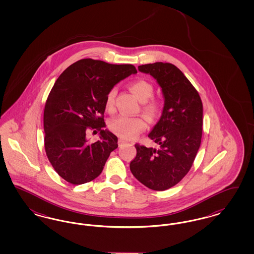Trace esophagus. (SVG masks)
Listing matches in <instances>:
<instances>
[{"instance_id":"34e87169","label":"esophagus","mask_w":254,"mask_h":254,"mask_svg":"<svg viewBox=\"0 0 254 254\" xmlns=\"http://www.w3.org/2000/svg\"><path fill=\"white\" fill-rule=\"evenodd\" d=\"M118 144H119L120 146H122V145H128V142H127L126 140H124V139L120 138V139H119V141H118Z\"/></svg>"}]
</instances>
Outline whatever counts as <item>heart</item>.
<instances>
[{"label": "heart", "instance_id": "heart-1", "mask_svg": "<svg viewBox=\"0 0 254 254\" xmlns=\"http://www.w3.org/2000/svg\"><path fill=\"white\" fill-rule=\"evenodd\" d=\"M129 89L135 94L143 104L142 110L150 119L157 118L162 110L161 101L152 97L153 85L145 80H137L128 85ZM114 99L115 90H110L106 99V107L109 111L114 110ZM146 127L145 119L142 117H128V116H117L109 122V128L111 131L116 133L125 139H133L139 135Z\"/></svg>", "mask_w": 254, "mask_h": 254}]
</instances>
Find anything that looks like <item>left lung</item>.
<instances>
[{
    "label": "left lung",
    "mask_w": 254,
    "mask_h": 254,
    "mask_svg": "<svg viewBox=\"0 0 254 254\" xmlns=\"http://www.w3.org/2000/svg\"><path fill=\"white\" fill-rule=\"evenodd\" d=\"M138 69L156 79L165 105L148 134L159 147L136 144L137 154L129 168L146 188L162 191L178 184L192 167L202 139L203 104L192 84L174 64L157 62L139 65Z\"/></svg>",
    "instance_id": "obj_1"
}]
</instances>
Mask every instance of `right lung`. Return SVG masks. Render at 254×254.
Returning a JSON list of instances; mask_svg holds the SVG:
<instances>
[{
    "label": "right lung",
    "mask_w": 254,
    "mask_h": 254,
    "mask_svg": "<svg viewBox=\"0 0 254 254\" xmlns=\"http://www.w3.org/2000/svg\"><path fill=\"white\" fill-rule=\"evenodd\" d=\"M137 73L132 64H111L82 59L69 65L56 80L44 112L45 149L53 169L63 179L82 185L97 178L118 147V138L104 120L106 99L113 86ZM89 130L100 132L90 143Z\"/></svg>",
    "instance_id": "obj_1"
}]
</instances>
